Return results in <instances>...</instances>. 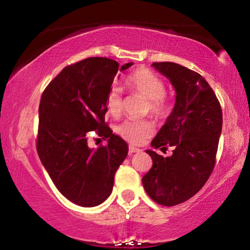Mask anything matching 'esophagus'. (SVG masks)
I'll return each mask as SVG.
<instances>
[{
    "label": "esophagus",
    "instance_id": "obj_1",
    "mask_svg": "<svg viewBox=\"0 0 250 250\" xmlns=\"http://www.w3.org/2000/svg\"><path fill=\"white\" fill-rule=\"evenodd\" d=\"M128 150H129V153H135V152H140L141 151V149H139V148H136V146H129V148H128Z\"/></svg>",
    "mask_w": 250,
    "mask_h": 250
}]
</instances>
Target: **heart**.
I'll use <instances>...</instances> for the list:
<instances>
[{"instance_id":"b5f03b06","label":"heart","mask_w":250,"mask_h":250,"mask_svg":"<svg viewBox=\"0 0 250 250\" xmlns=\"http://www.w3.org/2000/svg\"><path fill=\"white\" fill-rule=\"evenodd\" d=\"M129 90L142 95L149 101V110L156 117L166 115L168 107L165 101L166 86L163 80L146 69L136 70L126 80ZM107 110L114 117H118L123 110V98L121 90L114 87L107 97ZM153 125L148 121L126 119L117 127L118 134L126 141L140 145L153 134Z\"/></svg>"}]
</instances>
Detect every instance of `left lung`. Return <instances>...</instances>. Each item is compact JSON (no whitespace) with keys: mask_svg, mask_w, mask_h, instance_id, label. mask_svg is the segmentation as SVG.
I'll return each instance as SVG.
<instances>
[{"mask_svg":"<svg viewBox=\"0 0 250 250\" xmlns=\"http://www.w3.org/2000/svg\"><path fill=\"white\" fill-rule=\"evenodd\" d=\"M151 66L170 82L176 93L173 110L151 146H169L174 150L170 157L146 150L152 167L142 183L157 204L175 206L193 197L213 172L223 117L213 88L201 75L174 62Z\"/></svg>","mask_w":250,"mask_h":250,"instance_id":"obj_1","label":"left lung"}]
</instances>
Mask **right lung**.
I'll list each match as a JSON object with an SVG mask.
<instances>
[{
    "label": "right lung",
    "mask_w": 250,
    "mask_h": 250,
    "mask_svg": "<svg viewBox=\"0 0 250 250\" xmlns=\"http://www.w3.org/2000/svg\"><path fill=\"white\" fill-rule=\"evenodd\" d=\"M121 66L108 58H87L63 68L41 98L37 152L57 189L82 207H94L110 196L115 173L128 153L121 136L105 125L107 97ZM97 131L108 145H87Z\"/></svg>",
    "instance_id": "add662e5"
}]
</instances>
